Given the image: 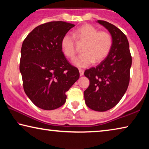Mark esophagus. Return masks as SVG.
<instances>
[{"label":"esophagus","mask_w":149,"mask_h":149,"mask_svg":"<svg viewBox=\"0 0 149 149\" xmlns=\"http://www.w3.org/2000/svg\"><path fill=\"white\" fill-rule=\"evenodd\" d=\"M79 72L80 76H82V75H84V70L79 69Z\"/></svg>","instance_id":"34e87169"}]
</instances>
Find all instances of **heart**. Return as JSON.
Segmentation results:
<instances>
[{"label":"heart","mask_w":149,"mask_h":149,"mask_svg":"<svg viewBox=\"0 0 149 149\" xmlns=\"http://www.w3.org/2000/svg\"><path fill=\"white\" fill-rule=\"evenodd\" d=\"M74 35L81 41L85 42L83 47L84 53L73 60L72 63L78 68H86L93 62H100L108 56L112 47V39L109 33L99 31L91 24H85L74 31ZM62 50L65 56L73 58L75 55L74 37L65 33L61 41Z\"/></svg>","instance_id":"b5f03b06"}]
</instances>
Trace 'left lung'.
Here are the masks:
<instances>
[{
    "label": "left lung",
    "mask_w": 149,
    "mask_h": 149,
    "mask_svg": "<svg viewBox=\"0 0 149 149\" xmlns=\"http://www.w3.org/2000/svg\"><path fill=\"white\" fill-rule=\"evenodd\" d=\"M109 31L112 39L110 51L97 66L86 70L89 87L84 91L86 105L91 109L104 112L114 107L129 85L132 59L125 34L112 24L98 20Z\"/></svg>",
    "instance_id": "left-lung-1"
}]
</instances>
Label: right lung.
<instances>
[{"instance_id": "1", "label": "right lung", "mask_w": 149, "mask_h": 149, "mask_svg": "<svg viewBox=\"0 0 149 149\" xmlns=\"http://www.w3.org/2000/svg\"><path fill=\"white\" fill-rule=\"evenodd\" d=\"M75 25L51 22L29 33L21 49L19 71L24 89L41 109L54 110L64 104L65 92L79 79V70L65 59L61 48L64 35Z\"/></svg>"}]
</instances>
